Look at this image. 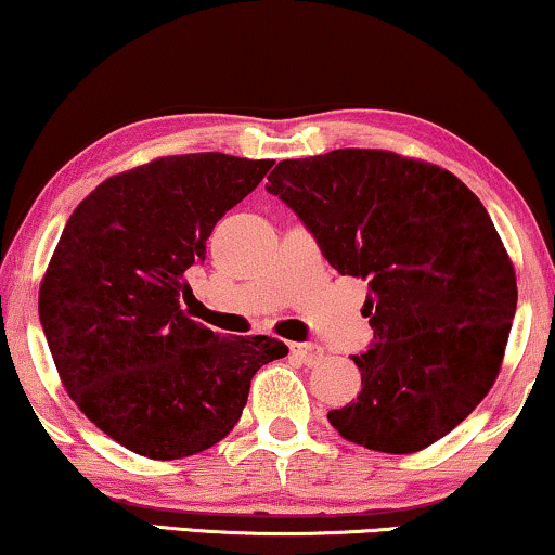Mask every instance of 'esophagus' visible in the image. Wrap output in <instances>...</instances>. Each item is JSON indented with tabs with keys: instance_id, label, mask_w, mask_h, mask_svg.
Returning a JSON list of instances; mask_svg holds the SVG:
<instances>
[{
	"instance_id": "34e87169",
	"label": "esophagus",
	"mask_w": 555,
	"mask_h": 555,
	"mask_svg": "<svg viewBox=\"0 0 555 555\" xmlns=\"http://www.w3.org/2000/svg\"><path fill=\"white\" fill-rule=\"evenodd\" d=\"M291 354L309 367L324 360V350L319 345H291Z\"/></svg>"
}]
</instances>
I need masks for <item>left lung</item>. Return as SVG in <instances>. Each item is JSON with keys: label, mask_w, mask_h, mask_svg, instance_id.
Listing matches in <instances>:
<instances>
[{"label": "left lung", "mask_w": 555, "mask_h": 555, "mask_svg": "<svg viewBox=\"0 0 555 555\" xmlns=\"http://www.w3.org/2000/svg\"><path fill=\"white\" fill-rule=\"evenodd\" d=\"M267 180L334 270L371 291L373 347L352 354L362 391L332 427L391 455L437 442L494 386L517 309L487 208L448 169L380 149L285 159Z\"/></svg>", "instance_id": "left-lung-1"}]
</instances>
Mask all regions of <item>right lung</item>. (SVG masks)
Instances as JSON below:
<instances>
[{"instance_id": "right-lung-1", "label": "right lung", "mask_w": 555, "mask_h": 555, "mask_svg": "<svg viewBox=\"0 0 555 555\" xmlns=\"http://www.w3.org/2000/svg\"><path fill=\"white\" fill-rule=\"evenodd\" d=\"M272 159L162 156L107 177L66 221L38 313L72 401L107 437L154 461L234 429L251 378L288 347L221 337L180 309L205 242Z\"/></svg>"}]
</instances>
